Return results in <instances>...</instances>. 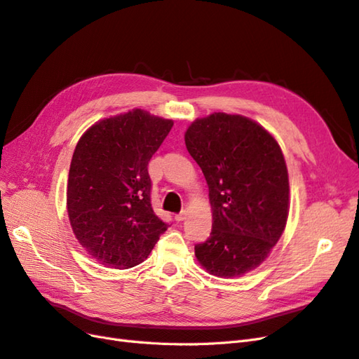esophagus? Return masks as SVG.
Wrapping results in <instances>:
<instances>
[{"mask_svg": "<svg viewBox=\"0 0 359 359\" xmlns=\"http://www.w3.org/2000/svg\"><path fill=\"white\" fill-rule=\"evenodd\" d=\"M186 217H187V211H181L180 214L175 215V220L177 222H182V220H186Z\"/></svg>", "mask_w": 359, "mask_h": 359, "instance_id": "34e87169", "label": "esophagus"}]
</instances>
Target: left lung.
<instances>
[{"mask_svg":"<svg viewBox=\"0 0 359 359\" xmlns=\"http://www.w3.org/2000/svg\"><path fill=\"white\" fill-rule=\"evenodd\" d=\"M210 189L212 229L194 245L210 274L231 278L259 266L285 231L289 178L277 140L243 115L214 112L186 132Z\"/></svg>","mask_w":359,"mask_h":359,"instance_id":"8db88e82","label":"left lung"}]
</instances>
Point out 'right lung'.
Returning a JSON list of instances; mask_svg holds the SVG:
<instances>
[{
  "mask_svg": "<svg viewBox=\"0 0 359 359\" xmlns=\"http://www.w3.org/2000/svg\"><path fill=\"white\" fill-rule=\"evenodd\" d=\"M172 126V119L133 109L95 123L76 145L70 224L88 255L107 268L139 265L168 229L151 206L148 163Z\"/></svg>",
  "mask_w": 359,
  "mask_h": 359,
  "instance_id": "add662e5",
  "label": "right lung"
}]
</instances>
